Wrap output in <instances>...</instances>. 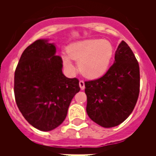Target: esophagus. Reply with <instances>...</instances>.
<instances>
[{"label":"esophagus","mask_w":156,"mask_h":156,"mask_svg":"<svg viewBox=\"0 0 156 156\" xmlns=\"http://www.w3.org/2000/svg\"><path fill=\"white\" fill-rule=\"evenodd\" d=\"M79 87H80V88H81L82 90H83L85 88L84 82L83 81V80H80V81H79Z\"/></svg>","instance_id":"34e87169"}]
</instances>
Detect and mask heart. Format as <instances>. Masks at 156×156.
Masks as SVG:
<instances>
[{"label":"heart","mask_w":156,"mask_h":156,"mask_svg":"<svg viewBox=\"0 0 156 156\" xmlns=\"http://www.w3.org/2000/svg\"><path fill=\"white\" fill-rule=\"evenodd\" d=\"M67 55H62L63 64L68 69H73L71 59L78 62L82 74L88 78L101 77L108 71L114 56V47L105 39H86L68 46Z\"/></svg>","instance_id":"b5f03b06"}]
</instances>
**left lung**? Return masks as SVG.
Here are the masks:
<instances>
[{
    "instance_id": "obj_1",
    "label": "left lung",
    "mask_w": 156,
    "mask_h": 156,
    "mask_svg": "<svg viewBox=\"0 0 156 156\" xmlns=\"http://www.w3.org/2000/svg\"><path fill=\"white\" fill-rule=\"evenodd\" d=\"M115 62L103 77L85 82L88 117L105 128L117 126L127 119L140 94V67L130 48L122 41Z\"/></svg>"
}]
</instances>
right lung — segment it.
<instances>
[{"label": "right lung", "instance_id": "right-lung-1", "mask_svg": "<svg viewBox=\"0 0 156 156\" xmlns=\"http://www.w3.org/2000/svg\"><path fill=\"white\" fill-rule=\"evenodd\" d=\"M54 43L39 39L22 52L16 68L14 94L23 117L33 127L50 131L64 121L74 95L78 78L62 73V60Z\"/></svg>", "mask_w": 156, "mask_h": 156}]
</instances>
